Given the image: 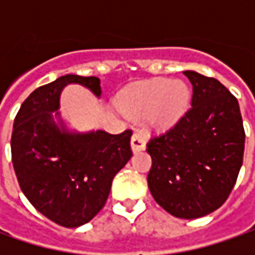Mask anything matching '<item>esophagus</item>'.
I'll list each match as a JSON object with an SVG mask.
<instances>
[{"label": "esophagus", "instance_id": "obj_1", "mask_svg": "<svg viewBox=\"0 0 255 255\" xmlns=\"http://www.w3.org/2000/svg\"><path fill=\"white\" fill-rule=\"evenodd\" d=\"M130 146L134 153L140 152V150H144V147H146V140L140 133H133L132 139H130Z\"/></svg>", "mask_w": 255, "mask_h": 255}]
</instances>
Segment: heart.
I'll use <instances>...</instances> for the list:
<instances>
[{
  "label": "heart",
  "mask_w": 255,
  "mask_h": 255,
  "mask_svg": "<svg viewBox=\"0 0 255 255\" xmlns=\"http://www.w3.org/2000/svg\"><path fill=\"white\" fill-rule=\"evenodd\" d=\"M190 91L181 81L154 79L121 93L118 105L130 118H144L150 129L173 128L187 112Z\"/></svg>",
  "instance_id": "1"
}]
</instances>
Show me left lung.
<instances>
[{"mask_svg":"<svg viewBox=\"0 0 255 255\" xmlns=\"http://www.w3.org/2000/svg\"><path fill=\"white\" fill-rule=\"evenodd\" d=\"M193 85L191 109L147 143L153 199L179 219H199L227 200L243 164L246 133L240 106L214 78L184 71Z\"/></svg>","mask_w":255,"mask_h":255,"instance_id":"left-lung-1","label":"left lung"}]
</instances>
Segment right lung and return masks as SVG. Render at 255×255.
<instances>
[{
	"instance_id": "right-lung-1",
	"label": "right lung",
	"mask_w": 255,
	"mask_h": 255,
	"mask_svg": "<svg viewBox=\"0 0 255 255\" xmlns=\"http://www.w3.org/2000/svg\"><path fill=\"white\" fill-rule=\"evenodd\" d=\"M76 84L101 98L96 76L64 75L31 93L16 113L11 137L15 174L25 197L56 224L84 226L102 210L113 177L130 160V130L78 132L59 112L61 93Z\"/></svg>"
}]
</instances>
